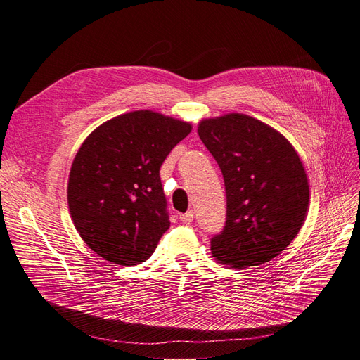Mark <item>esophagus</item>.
Segmentation results:
<instances>
[{"instance_id": "1", "label": "esophagus", "mask_w": 360, "mask_h": 360, "mask_svg": "<svg viewBox=\"0 0 360 360\" xmlns=\"http://www.w3.org/2000/svg\"><path fill=\"white\" fill-rule=\"evenodd\" d=\"M180 221H181L183 224H191V222H193V212L189 210V212H186V213L180 214Z\"/></svg>"}]
</instances>
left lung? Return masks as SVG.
I'll return each mask as SVG.
<instances>
[{"label":"left lung","instance_id":"8db88e82","mask_svg":"<svg viewBox=\"0 0 360 360\" xmlns=\"http://www.w3.org/2000/svg\"><path fill=\"white\" fill-rule=\"evenodd\" d=\"M198 135L219 165L226 222L212 255L231 269L264 264L297 236L309 210V180L290 141L240 112L202 118Z\"/></svg>","mask_w":360,"mask_h":360}]
</instances>
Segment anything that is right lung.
Returning <instances> with one entry per match:
<instances>
[{"instance_id": "obj_1", "label": "right lung", "mask_w": 360, "mask_h": 360, "mask_svg": "<svg viewBox=\"0 0 360 360\" xmlns=\"http://www.w3.org/2000/svg\"><path fill=\"white\" fill-rule=\"evenodd\" d=\"M192 130L189 122L150 110L97 126L76 153L68 204L91 250L118 266L144 263L169 228L159 169Z\"/></svg>"}]
</instances>
